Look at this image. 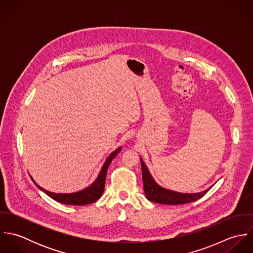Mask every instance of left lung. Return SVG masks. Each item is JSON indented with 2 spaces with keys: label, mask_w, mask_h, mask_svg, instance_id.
I'll list each match as a JSON object with an SVG mask.
<instances>
[{
  "label": "left lung",
  "mask_w": 253,
  "mask_h": 253,
  "mask_svg": "<svg viewBox=\"0 0 253 253\" xmlns=\"http://www.w3.org/2000/svg\"><path fill=\"white\" fill-rule=\"evenodd\" d=\"M140 163H141V169H142V179H143V186H144L145 196L150 202L163 204V205H183V204L192 203L202 198L214 185L213 184L210 188L199 193H180V192L172 191V190L162 187L155 181L141 157H140Z\"/></svg>",
  "instance_id": "left-lung-1"
}]
</instances>
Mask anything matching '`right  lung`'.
Segmentation results:
<instances>
[{
    "mask_svg": "<svg viewBox=\"0 0 253 253\" xmlns=\"http://www.w3.org/2000/svg\"><path fill=\"white\" fill-rule=\"evenodd\" d=\"M122 150V146L118 147L115 151H113L106 159L105 163L103 164L97 177L95 180L93 181L90 185H88L86 188L80 190L78 192L74 193H53L49 192L42 187H41L39 184H37L36 181L34 180L31 176V179L34 182V184L37 187L42 191L44 194H46L48 197L53 199L54 201L64 204V205H70V206H84V205H89L94 202H96L103 194L104 192V187H105V179H106V174L108 170L109 166L112 162V160L119 154V152Z\"/></svg>",
    "mask_w": 253,
    "mask_h": 253,
    "instance_id": "right-lung-1",
    "label": "right lung"
}]
</instances>
